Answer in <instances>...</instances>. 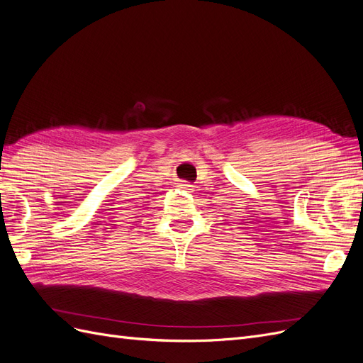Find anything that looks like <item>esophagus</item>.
<instances>
[{
	"mask_svg": "<svg viewBox=\"0 0 363 363\" xmlns=\"http://www.w3.org/2000/svg\"><path fill=\"white\" fill-rule=\"evenodd\" d=\"M177 188H179L180 191H186V192H192V191H194V186L189 184L188 182H184V180L177 184Z\"/></svg>",
	"mask_w": 363,
	"mask_h": 363,
	"instance_id": "34e87169",
	"label": "esophagus"
}]
</instances>
